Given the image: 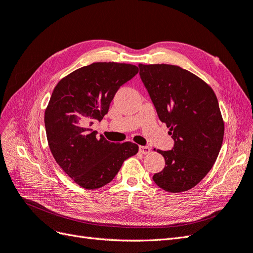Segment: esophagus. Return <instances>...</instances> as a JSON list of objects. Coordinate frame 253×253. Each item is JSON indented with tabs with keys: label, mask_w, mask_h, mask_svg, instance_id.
<instances>
[{
	"label": "esophagus",
	"mask_w": 253,
	"mask_h": 253,
	"mask_svg": "<svg viewBox=\"0 0 253 253\" xmlns=\"http://www.w3.org/2000/svg\"><path fill=\"white\" fill-rule=\"evenodd\" d=\"M150 151H151L150 147H143V145L139 147V152L141 153V154H149Z\"/></svg>",
	"instance_id": "obj_1"
}]
</instances>
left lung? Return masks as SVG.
Returning <instances> with one entry per match:
<instances>
[{"mask_svg": "<svg viewBox=\"0 0 253 253\" xmlns=\"http://www.w3.org/2000/svg\"><path fill=\"white\" fill-rule=\"evenodd\" d=\"M140 78L158 117L170 128V151L164 170L153 180L167 192L179 193L195 187L218 156L224 121L213 89L187 70L170 64H139Z\"/></svg>", "mask_w": 253, "mask_h": 253, "instance_id": "obj_1", "label": "left lung"}]
</instances>
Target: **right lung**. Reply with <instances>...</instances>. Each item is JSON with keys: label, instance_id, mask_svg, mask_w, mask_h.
Wrapping results in <instances>:
<instances>
[{"label": "right lung", "instance_id": "add662e5", "mask_svg": "<svg viewBox=\"0 0 253 253\" xmlns=\"http://www.w3.org/2000/svg\"><path fill=\"white\" fill-rule=\"evenodd\" d=\"M137 73L132 64L91 63L60 80L52 91L44 116L49 149L61 169L84 189L108 185L125 160L138 152L133 142L97 138L90 128L108 114L119 87Z\"/></svg>", "mask_w": 253, "mask_h": 253}]
</instances>
